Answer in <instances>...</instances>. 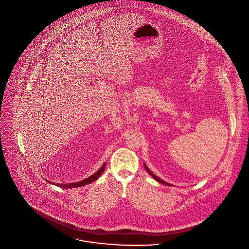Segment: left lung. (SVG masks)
Listing matches in <instances>:
<instances>
[{
  "instance_id": "obj_1",
  "label": "left lung",
  "mask_w": 249,
  "mask_h": 249,
  "mask_svg": "<svg viewBox=\"0 0 249 249\" xmlns=\"http://www.w3.org/2000/svg\"><path fill=\"white\" fill-rule=\"evenodd\" d=\"M144 168H145V169H146V170H147V172H148V173H149L150 175H151V176H152V177H153V178H154V179H156V180H158V181H160V182H161V183H164V184H166V185H170V184H169V183H168V182H166V181H164V180H162V179H160V178H159V177H158V176H156V175H155V174H153V172H152V171H151V170H150V169H148V168H147V166H146V165H145V164H144Z\"/></svg>"
}]
</instances>
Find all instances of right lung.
Returning <instances> with one entry per match:
<instances>
[{
    "mask_svg": "<svg viewBox=\"0 0 249 249\" xmlns=\"http://www.w3.org/2000/svg\"><path fill=\"white\" fill-rule=\"evenodd\" d=\"M106 169V163H104V165L102 166V168L95 172L93 175L89 176V178L87 179H83V180H80L79 182H72V183H65V184H59V183H53L55 184L56 186H59L62 188H76V187H80V186H84V185H87L89 183H91L92 181H94L95 179H98L100 177V175L104 172V170ZM48 181V180H47Z\"/></svg>",
    "mask_w": 249,
    "mask_h": 249,
    "instance_id": "1",
    "label": "right lung"
}]
</instances>
